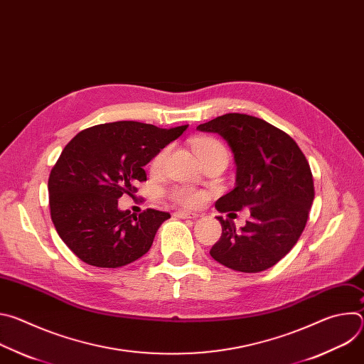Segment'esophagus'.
Instances as JSON below:
<instances>
[{
	"instance_id": "34e87169",
	"label": "esophagus",
	"mask_w": 364,
	"mask_h": 364,
	"mask_svg": "<svg viewBox=\"0 0 364 364\" xmlns=\"http://www.w3.org/2000/svg\"><path fill=\"white\" fill-rule=\"evenodd\" d=\"M174 216L178 218V219H196V218H198L197 213H190V212H184V210L176 212Z\"/></svg>"
}]
</instances>
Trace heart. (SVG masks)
I'll return each mask as SVG.
<instances>
[{"label": "heart", "instance_id": "1", "mask_svg": "<svg viewBox=\"0 0 364 364\" xmlns=\"http://www.w3.org/2000/svg\"><path fill=\"white\" fill-rule=\"evenodd\" d=\"M193 148L197 154V157L201 161L210 160L215 157H226L228 159V151H226L225 145L212 136L196 138L193 142ZM168 151H170L168 148H163L161 151L155 154V157L151 161L152 171L157 173V171L163 170V167L167 161V157H168ZM168 197L176 204H178L181 207H187V209H193V207H197L204 201L205 194L191 186H176L170 190Z\"/></svg>", "mask_w": 364, "mask_h": 364}]
</instances>
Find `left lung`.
Masks as SVG:
<instances>
[{
    "label": "left lung",
    "mask_w": 364,
    "mask_h": 364,
    "mask_svg": "<svg viewBox=\"0 0 364 364\" xmlns=\"http://www.w3.org/2000/svg\"><path fill=\"white\" fill-rule=\"evenodd\" d=\"M197 129L222 135L235 155L236 186L216 201V209L229 215L250 210L240 230L218 216L222 236L210 249L212 257L247 274L274 267L299 239L314 200L304 152L287 132L246 114H226Z\"/></svg>",
    "instance_id": "8db88e82"
}]
</instances>
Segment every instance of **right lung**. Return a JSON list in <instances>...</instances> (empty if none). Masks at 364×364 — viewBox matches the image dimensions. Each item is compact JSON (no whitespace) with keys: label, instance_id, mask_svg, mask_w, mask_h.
I'll return each instance as SVG.
<instances>
[{"label":"right lung","instance_id":"right-lung-1","mask_svg":"<svg viewBox=\"0 0 364 364\" xmlns=\"http://www.w3.org/2000/svg\"><path fill=\"white\" fill-rule=\"evenodd\" d=\"M188 125L163 129L119 121L80 131L62 151L48 177L53 225L68 247L87 265L125 267L145 255L170 213L118 209L122 194L146 181V166Z\"/></svg>","mask_w":364,"mask_h":364}]
</instances>
